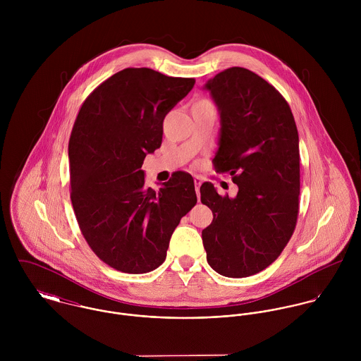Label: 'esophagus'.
I'll return each mask as SVG.
<instances>
[{"mask_svg":"<svg viewBox=\"0 0 361 361\" xmlns=\"http://www.w3.org/2000/svg\"><path fill=\"white\" fill-rule=\"evenodd\" d=\"M203 183V179L200 176H195V185H196V193H197V197L200 196V186Z\"/></svg>","mask_w":361,"mask_h":361,"instance_id":"34e87169","label":"esophagus"}]
</instances>
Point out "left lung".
Instances as JSON below:
<instances>
[{
    "label": "left lung",
    "instance_id": "obj_1",
    "mask_svg": "<svg viewBox=\"0 0 361 361\" xmlns=\"http://www.w3.org/2000/svg\"><path fill=\"white\" fill-rule=\"evenodd\" d=\"M221 115L218 173H229L239 192L221 196L200 188L214 215L202 238L209 267L229 278L271 265L290 240L299 215V133L283 96L255 72L233 66L206 85Z\"/></svg>",
    "mask_w": 361,
    "mask_h": 361
}]
</instances>
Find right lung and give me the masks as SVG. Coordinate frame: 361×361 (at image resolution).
Wrapping results in <instances>:
<instances>
[{
    "label": "right lung",
    "mask_w": 361,
    "mask_h": 361,
    "mask_svg": "<svg viewBox=\"0 0 361 361\" xmlns=\"http://www.w3.org/2000/svg\"><path fill=\"white\" fill-rule=\"evenodd\" d=\"M150 68H126L83 102L69 137L71 200L83 238L106 265L146 274L197 203L190 173L176 171L158 190L145 185L146 155L162 143L165 115L195 86Z\"/></svg>",
    "instance_id": "right-lung-1"
}]
</instances>
